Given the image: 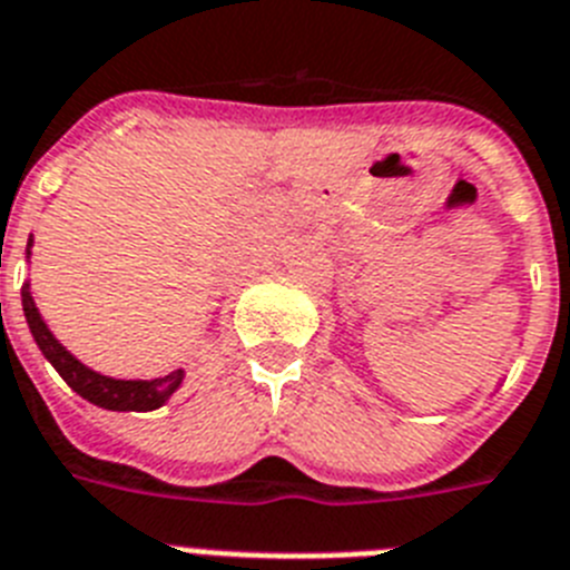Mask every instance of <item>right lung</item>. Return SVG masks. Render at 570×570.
Segmentation results:
<instances>
[{
	"instance_id": "1",
	"label": "right lung",
	"mask_w": 570,
	"mask_h": 570,
	"mask_svg": "<svg viewBox=\"0 0 570 570\" xmlns=\"http://www.w3.org/2000/svg\"><path fill=\"white\" fill-rule=\"evenodd\" d=\"M31 243L28 240V255H31ZM31 284L22 286V309H26V322L31 327V336L37 342V347L42 351V356L49 358L55 371L66 380L71 391H78L83 400L100 405V409L109 411H153L165 405L170 400L176 389L185 380V371H174V374L159 376V380H112V376H104L92 367H86L83 362L71 356L63 344L51 336V330L42 322L40 309L31 298Z\"/></svg>"
}]
</instances>
